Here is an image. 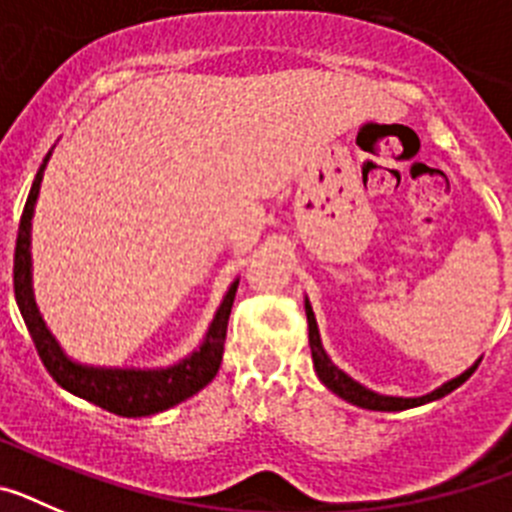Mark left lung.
I'll list each match as a JSON object with an SVG mask.
<instances>
[{
    "instance_id": "8db88e82",
    "label": "left lung",
    "mask_w": 512,
    "mask_h": 512,
    "mask_svg": "<svg viewBox=\"0 0 512 512\" xmlns=\"http://www.w3.org/2000/svg\"><path fill=\"white\" fill-rule=\"evenodd\" d=\"M305 315H307V330H310V351H312V364H315V372H318L320 382L328 387L333 395L343 397L346 402L356 405V408H364V410H382V413H397V410H408V408H418V405H425V402H433V400H441L446 397L449 392H454L456 387L467 382L469 377L474 374V369L479 366V361H474L469 366L467 372H461L459 377L449 379V382H443L441 387H436L433 392L423 397H392V395H379V392L369 390L364 384H359L356 379L348 377L343 369H338L330 356L325 354L323 341H320V330H318V320H315V312H312L310 300L305 297Z\"/></svg>"
}]
</instances>
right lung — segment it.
Returning <instances> with one entry per match:
<instances>
[{
	"mask_svg": "<svg viewBox=\"0 0 512 512\" xmlns=\"http://www.w3.org/2000/svg\"><path fill=\"white\" fill-rule=\"evenodd\" d=\"M51 153L53 151H48L38 174H35L25 210H22L20 217V230H17L15 300L22 312V320H25L27 330L33 336V343L38 348L45 369L51 372V377L61 384L63 390H69L71 395L81 397V400L94 402V405L110 410V413L122 415V418H146V415L164 413V410L174 408L187 397L197 395L202 387H207L215 379L220 361H223L225 333H228L230 307H233L238 279L225 292L200 348H194L192 354L184 356L176 364L158 366V369H117V366L81 364V361L66 356V351L48 330L38 305H35L33 256H30L35 202H38L40 182H43V171L48 166Z\"/></svg>",
	"mask_w": 512,
	"mask_h": 512,
	"instance_id": "add662e5",
	"label": "right lung"
}]
</instances>
